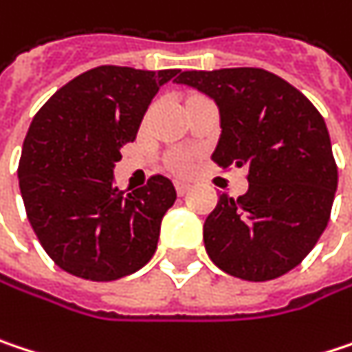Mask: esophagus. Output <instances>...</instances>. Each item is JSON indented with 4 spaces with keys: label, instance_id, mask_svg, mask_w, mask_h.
<instances>
[{
    "label": "esophagus",
    "instance_id": "34e87169",
    "mask_svg": "<svg viewBox=\"0 0 352 352\" xmlns=\"http://www.w3.org/2000/svg\"><path fill=\"white\" fill-rule=\"evenodd\" d=\"M175 189L177 195H185V193L189 191V183H185V181H175Z\"/></svg>",
    "mask_w": 352,
    "mask_h": 352
}]
</instances>
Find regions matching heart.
<instances>
[{
	"mask_svg": "<svg viewBox=\"0 0 352 352\" xmlns=\"http://www.w3.org/2000/svg\"><path fill=\"white\" fill-rule=\"evenodd\" d=\"M171 167L175 169L177 173H185V171H189V167H191V159H189V155H183V153L175 155V157L171 159Z\"/></svg>",
	"mask_w": 352,
	"mask_h": 352,
	"instance_id": "b5f03b06",
	"label": "heart"
}]
</instances>
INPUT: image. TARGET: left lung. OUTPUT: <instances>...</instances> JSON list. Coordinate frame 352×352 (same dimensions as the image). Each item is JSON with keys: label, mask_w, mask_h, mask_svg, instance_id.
<instances>
[{"label": "left lung", "mask_w": 352, "mask_h": 352, "mask_svg": "<svg viewBox=\"0 0 352 352\" xmlns=\"http://www.w3.org/2000/svg\"><path fill=\"white\" fill-rule=\"evenodd\" d=\"M179 84L209 94L221 114L211 161L248 167V191L219 195L204 223L211 262L266 282L296 268L322 236L338 171L322 114L292 84L262 68L187 70Z\"/></svg>", "instance_id": "obj_1"}]
</instances>
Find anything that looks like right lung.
I'll list each match as a JSON object with an SVG mask.
<instances>
[{"label":"right lung","instance_id":"1","mask_svg":"<svg viewBox=\"0 0 352 352\" xmlns=\"http://www.w3.org/2000/svg\"><path fill=\"white\" fill-rule=\"evenodd\" d=\"M179 76L98 66L56 90L34 116L17 165L19 191L34 234L62 270L111 282L153 258L175 187L151 175L141 189H118L112 167L159 88Z\"/></svg>","mask_w":352,"mask_h":352}]
</instances>
